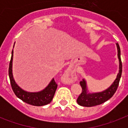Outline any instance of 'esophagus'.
<instances>
[{
  "instance_id": "obj_1",
  "label": "esophagus",
  "mask_w": 128,
  "mask_h": 128,
  "mask_svg": "<svg viewBox=\"0 0 128 128\" xmlns=\"http://www.w3.org/2000/svg\"><path fill=\"white\" fill-rule=\"evenodd\" d=\"M70 71H71V68H70V67H69V68H68V69H67V70H66V74H67V75H70Z\"/></svg>"
}]
</instances>
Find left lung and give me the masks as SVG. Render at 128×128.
<instances>
[{"instance_id":"1","label":"left lung","mask_w":128,"mask_h":128,"mask_svg":"<svg viewBox=\"0 0 128 128\" xmlns=\"http://www.w3.org/2000/svg\"><path fill=\"white\" fill-rule=\"evenodd\" d=\"M116 47H117L118 50V58L119 60V70H118L116 78L107 89L102 92H90L88 88L86 80L85 79H83V80L80 82L82 92L77 99V103L80 106H85V107H92L94 106L100 105L110 99L116 92L118 86L119 85L120 80L121 78L122 72V64L121 58H120V54H121L120 48L118 43L116 44Z\"/></svg>"}]
</instances>
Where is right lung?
I'll return each instance as SVG.
<instances>
[{
  "mask_svg": "<svg viewBox=\"0 0 128 128\" xmlns=\"http://www.w3.org/2000/svg\"><path fill=\"white\" fill-rule=\"evenodd\" d=\"M14 46H13V48H14ZM13 53L14 52H13L12 49L10 62L9 64L8 75L11 86L13 90V92H14L15 95L23 102L30 105L35 106H45L50 103L53 99L54 94L58 86L57 84L54 81V78H52L50 83L45 88L40 91L32 92H28L23 90L16 84V82H15L14 77H13Z\"/></svg>",
  "mask_w": 128,
  "mask_h": 128,
  "instance_id": "right-lung-1",
  "label": "right lung"
}]
</instances>
